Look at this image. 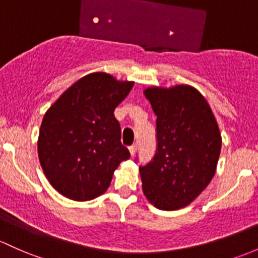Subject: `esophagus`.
<instances>
[{"mask_svg":"<svg viewBox=\"0 0 258 258\" xmlns=\"http://www.w3.org/2000/svg\"><path fill=\"white\" fill-rule=\"evenodd\" d=\"M128 150H130V153H131V156H135V153H136V151H137V146L136 145L130 146Z\"/></svg>","mask_w":258,"mask_h":258,"instance_id":"esophagus-1","label":"esophagus"}]
</instances>
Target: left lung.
Returning a JSON list of instances; mask_svg holds the SVG:
<instances>
[{
  "mask_svg": "<svg viewBox=\"0 0 258 258\" xmlns=\"http://www.w3.org/2000/svg\"><path fill=\"white\" fill-rule=\"evenodd\" d=\"M157 116V151L140 167L142 189L161 210L186 207L210 183L221 151V135L208 101L190 85L143 91Z\"/></svg>",
  "mask_w": 258,
  "mask_h": 258,
  "instance_id": "8db88e82",
  "label": "left lung"
}]
</instances>
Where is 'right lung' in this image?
Masks as SVG:
<instances>
[{
  "instance_id": "add662e5",
  "label": "right lung",
  "mask_w": 258,
  "mask_h": 258,
  "mask_svg": "<svg viewBox=\"0 0 258 258\" xmlns=\"http://www.w3.org/2000/svg\"><path fill=\"white\" fill-rule=\"evenodd\" d=\"M134 84L106 73L88 74L45 112L38 157L51 186L68 199L86 202L104 194L118 164L130 158L113 111Z\"/></svg>"
}]
</instances>
